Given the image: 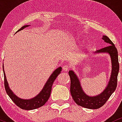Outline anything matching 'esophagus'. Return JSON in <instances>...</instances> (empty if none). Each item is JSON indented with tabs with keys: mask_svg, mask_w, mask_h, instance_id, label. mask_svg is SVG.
<instances>
[{
	"mask_svg": "<svg viewBox=\"0 0 122 122\" xmlns=\"http://www.w3.org/2000/svg\"><path fill=\"white\" fill-rule=\"evenodd\" d=\"M69 68L70 67L68 66V65H65L63 66V70L64 71H67Z\"/></svg>",
	"mask_w": 122,
	"mask_h": 122,
	"instance_id": "obj_1",
	"label": "esophagus"
}]
</instances>
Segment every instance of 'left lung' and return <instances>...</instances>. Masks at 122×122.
Masks as SVG:
<instances>
[{"label":"left lung","mask_w":122,"mask_h":122,"mask_svg":"<svg viewBox=\"0 0 122 122\" xmlns=\"http://www.w3.org/2000/svg\"><path fill=\"white\" fill-rule=\"evenodd\" d=\"M102 39L109 44V46L100 49L95 53L106 52L111 56L112 61V72L110 80L103 92L96 96L91 97L84 93L81 86L79 79L72 71H69L70 77V93L74 101L78 105L89 109H98L105 104L117 86V76L119 70L117 50L112 41L107 36H103Z\"/></svg>","instance_id":"obj_1"}]
</instances>
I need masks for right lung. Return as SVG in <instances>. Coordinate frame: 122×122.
<instances>
[{
    "label": "right lung",
    "mask_w": 122,
    "mask_h": 122,
    "mask_svg": "<svg viewBox=\"0 0 122 122\" xmlns=\"http://www.w3.org/2000/svg\"><path fill=\"white\" fill-rule=\"evenodd\" d=\"M27 26H28V25L24 26L20 28L17 31L24 29L25 28H26ZM3 69L4 79H5V87L7 94H8L10 98L12 100V101L15 104V105H17L18 107L20 108L21 109H25V110H31V109H37L42 107L46 103V102L48 100V98H50L53 83L61 71V67L57 68L54 71L51 76H50V77L49 78L48 80L46 82L42 91L37 96L31 98V99L23 100L16 96L9 88L4 68Z\"/></svg>",
    "instance_id": "obj_1"
}]
</instances>
